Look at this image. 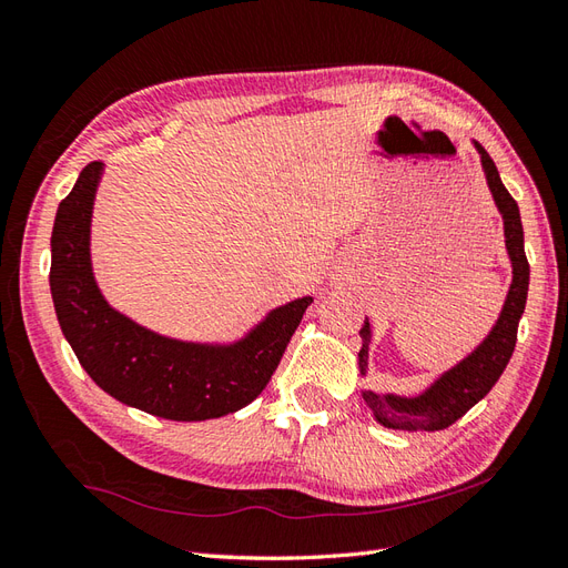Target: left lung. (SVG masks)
Instances as JSON below:
<instances>
[{
  "mask_svg": "<svg viewBox=\"0 0 568 568\" xmlns=\"http://www.w3.org/2000/svg\"><path fill=\"white\" fill-rule=\"evenodd\" d=\"M480 152L483 170L487 186L493 191L495 203L501 212L504 220V239H507V251L511 257L514 267V282L504 301L501 315L497 325L489 332L487 339L473 351L468 358H464L449 373H444L435 385L425 394L416 398H402L392 394H375V392H363L365 404L371 406L375 418L385 425L394 427V430H444V427L454 425L458 418L466 416L480 398L495 387V382L507 367L514 346H516V334H518V320L526 311V298H528V280H530V265L524 248V224H520V212L518 205L511 197V193L504 189L499 179L497 166L493 158L487 155V150L475 143ZM363 336V348L358 354L361 375H365L367 365V346H371V322L365 320L361 329Z\"/></svg>",
  "mask_w": 568,
  "mask_h": 568,
  "instance_id": "1",
  "label": "left lung"
}]
</instances>
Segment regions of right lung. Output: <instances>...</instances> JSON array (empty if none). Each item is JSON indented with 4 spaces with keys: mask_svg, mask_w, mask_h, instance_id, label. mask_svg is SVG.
Segmentation results:
<instances>
[{
    "mask_svg": "<svg viewBox=\"0 0 568 568\" xmlns=\"http://www.w3.org/2000/svg\"><path fill=\"white\" fill-rule=\"evenodd\" d=\"M102 162L59 203L50 288L61 332L85 373L116 402L166 420H210L248 406L272 379L311 296L272 311L232 346L166 339L112 311L90 267V217Z\"/></svg>",
    "mask_w": 568,
    "mask_h": 568,
    "instance_id": "1",
    "label": "right lung"
}]
</instances>
